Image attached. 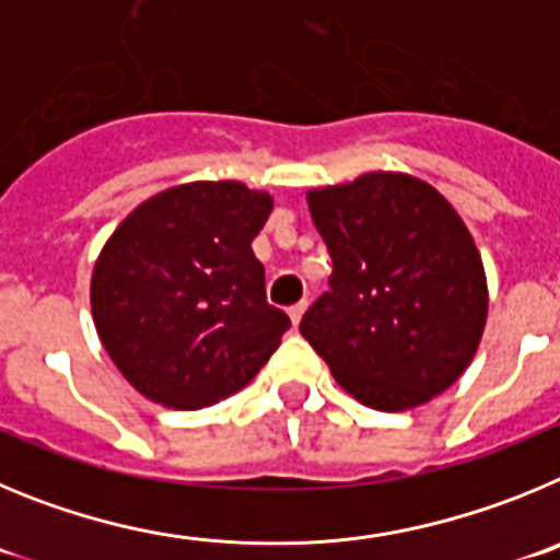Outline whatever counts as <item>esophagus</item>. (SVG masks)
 <instances>
[{
  "mask_svg": "<svg viewBox=\"0 0 560 560\" xmlns=\"http://www.w3.org/2000/svg\"><path fill=\"white\" fill-rule=\"evenodd\" d=\"M287 312H290L292 326H299V324H301V317H304V312H306V301H299V304H292Z\"/></svg>",
  "mask_w": 560,
  "mask_h": 560,
  "instance_id": "obj_1",
  "label": "esophagus"
}]
</instances>
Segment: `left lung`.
Segmentation results:
<instances>
[{"label":"left lung","mask_w":560,"mask_h":560,"mask_svg":"<svg viewBox=\"0 0 560 560\" xmlns=\"http://www.w3.org/2000/svg\"><path fill=\"white\" fill-rule=\"evenodd\" d=\"M306 200L335 268L301 335L374 410H410L446 390L475 357L488 312L480 254L457 211L399 173Z\"/></svg>","instance_id":"obj_1"}]
</instances>
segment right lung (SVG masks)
Returning a JSON list of instances; mask_svg holds the SVG:
<instances>
[{"mask_svg": "<svg viewBox=\"0 0 560 560\" xmlns=\"http://www.w3.org/2000/svg\"><path fill=\"white\" fill-rule=\"evenodd\" d=\"M273 200L236 180L155 195L119 223L92 276L100 340L150 401L198 410L243 390L290 317L265 295L254 236Z\"/></svg>", "mask_w": 560, "mask_h": 560, "instance_id": "1", "label": "right lung"}]
</instances>
